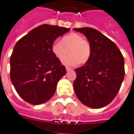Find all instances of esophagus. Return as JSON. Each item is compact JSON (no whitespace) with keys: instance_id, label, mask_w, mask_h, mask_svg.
Segmentation results:
<instances>
[{"instance_id":"34e87169","label":"esophagus","mask_w":134,"mask_h":134,"mask_svg":"<svg viewBox=\"0 0 134 134\" xmlns=\"http://www.w3.org/2000/svg\"><path fill=\"white\" fill-rule=\"evenodd\" d=\"M66 69H67V71H72V70H73V69H72V68L68 67V66H67V67H66Z\"/></svg>"}]
</instances>
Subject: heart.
Listing matches in <instances>:
<instances>
[{
    "instance_id": "b5f03b06",
    "label": "heart",
    "mask_w": 134,
    "mask_h": 134,
    "mask_svg": "<svg viewBox=\"0 0 134 134\" xmlns=\"http://www.w3.org/2000/svg\"><path fill=\"white\" fill-rule=\"evenodd\" d=\"M69 55L63 60L68 65L86 64L90 60L92 54L90 44L83 36L76 33H70L62 38L60 42L53 43L51 51L59 60H62L68 53Z\"/></svg>"
}]
</instances>
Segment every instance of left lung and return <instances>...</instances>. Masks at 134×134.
<instances>
[{
    "label": "left lung",
    "instance_id": "left-lung-1",
    "mask_svg": "<svg viewBox=\"0 0 134 134\" xmlns=\"http://www.w3.org/2000/svg\"><path fill=\"white\" fill-rule=\"evenodd\" d=\"M83 33L92 48L90 60L75 69L74 92L82 104L92 108L109 104L118 93L125 77V60L118 47L92 28H74Z\"/></svg>",
    "mask_w": 134,
    "mask_h": 134
}]
</instances>
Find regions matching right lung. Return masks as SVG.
Returning a JSON list of instances; mask_svg holds the SVG:
<instances>
[{"label": "right lung", "instance_id": "obj_1", "mask_svg": "<svg viewBox=\"0 0 134 134\" xmlns=\"http://www.w3.org/2000/svg\"><path fill=\"white\" fill-rule=\"evenodd\" d=\"M69 28L43 24L18 41L10 58V79L19 95L33 105L54 94L66 69L51 51V45Z\"/></svg>", "mask_w": 134, "mask_h": 134}]
</instances>
